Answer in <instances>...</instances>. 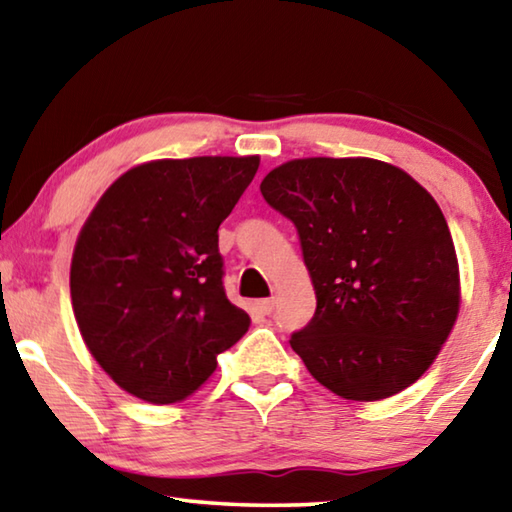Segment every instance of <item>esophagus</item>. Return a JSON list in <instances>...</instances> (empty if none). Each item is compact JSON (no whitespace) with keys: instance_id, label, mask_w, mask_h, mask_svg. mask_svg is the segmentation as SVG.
Here are the masks:
<instances>
[{"instance_id":"1","label":"esophagus","mask_w":512,"mask_h":512,"mask_svg":"<svg viewBox=\"0 0 512 512\" xmlns=\"http://www.w3.org/2000/svg\"><path fill=\"white\" fill-rule=\"evenodd\" d=\"M255 307H257V311H259V314H264V316H268V314H273V309H275V300H273V298H264V300H257V302H255Z\"/></svg>"}]
</instances>
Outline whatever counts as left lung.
Returning a JSON list of instances; mask_svg holds the SVG:
<instances>
[{
  "mask_svg": "<svg viewBox=\"0 0 512 512\" xmlns=\"http://www.w3.org/2000/svg\"><path fill=\"white\" fill-rule=\"evenodd\" d=\"M293 221L316 314L291 348L329 391L375 402L418 381L461 307L458 259L438 203L370 158H302L262 180Z\"/></svg>",
  "mask_w": 512,
  "mask_h": 512,
  "instance_id": "left-lung-1",
  "label": "left lung"
}]
</instances>
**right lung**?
I'll return each instance as SVG.
<instances>
[{"label": "right lung", "instance_id": "add662e5", "mask_svg": "<svg viewBox=\"0 0 512 512\" xmlns=\"http://www.w3.org/2000/svg\"><path fill=\"white\" fill-rule=\"evenodd\" d=\"M257 155L153 160L99 198L74 246L69 289L85 345L110 379L151 404L185 400L250 316L223 289L219 225Z\"/></svg>", "mask_w": 512, "mask_h": 512}]
</instances>
